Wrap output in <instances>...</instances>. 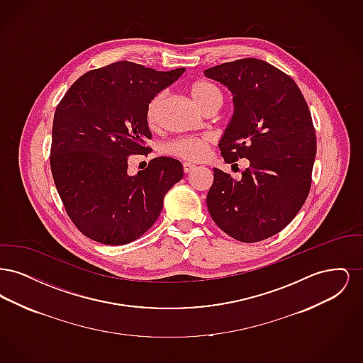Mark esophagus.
Wrapping results in <instances>:
<instances>
[{"label": "esophagus", "mask_w": 363, "mask_h": 363, "mask_svg": "<svg viewBox=\"0 0 363 363\" xmlns=\"http://www.w3.org/2000/svg\"><path fill=\"white\" fill-rule=\"evenodd\" d=\"M182 169H184V173L189 174L190 172H193V170L196 169V166H194V164H191V163H188V162H185V163L182 164Z\"/></svg>", "instance_id": "obj_1"}]
</instances>
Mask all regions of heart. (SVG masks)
<instances>
[{"mask_svg":"<svg viewBox=\"0 0 363 363\" xmlns=\"http://www.w3.org/2000/svg\"><path fill=\"white\" fill-rule=\"evenodd\" d=\"M189 91L193 101L201 108L213 99H218V98L222 99V91L219 89V86L206 80L194 82L189 86ZM162 101H163V94L157 92L147 104L145 121L150 128L156 126L157 113H159ZM211 143H212V138L209 136H184V138H174L164 145V152L167 155L175 156L179 159L201 160L207 155Z\"/></svg>","mask_w":363,"mask_h":363,"instance_id":"obj_1","label":"heart"}]
</instances>
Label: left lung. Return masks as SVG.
<instances>
[{"instance_id": "8db88e82", "label": "left lung", "mask_w": 363, "mask_h": 363, "mask_svg": "<svg viewBox=\"0 0 363 363\" xmlns=\"http://www.w3.org/2000/svg\"><path fill=\"white\" fill-rule=\"evenodd\" d=\"M204 73L234 95L220 154L225 163L249 160L240 181L213 169L209 215L237 241H264L289 225L308 199L317 150L309 106L289 74L262 60L241 58Z\"/></svg>"}]
</instances>
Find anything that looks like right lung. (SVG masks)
<instances>
[{
  "label": "right lung",
  "instance_id": "obj_1",
  "mask_svg": "<svg viewBox=\"0 0 363 363\" xmlns=\"http://www.w3.org/2000/svg\"><path fill=\"white\" fill-rule=\"evenodd\" d=\"M185 68L160 72L118 61L79 77L57 106L50 167L65 211L80 233L104 245L140 238L159 218L164 194L182 175L159 156L129 175L128 159L151 147L145 107Z\"/></svg>",
  "mask_w": 363,
  "mask_h": 363
}]
</instances>
